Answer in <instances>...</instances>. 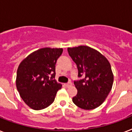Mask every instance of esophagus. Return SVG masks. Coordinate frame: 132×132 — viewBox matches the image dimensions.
I'll use <instances>...</instances> for the list:
<instances>
[{"label":"esophagus","instance_id":"1","mask_svg":"<svg viewBox=\"0 0 132 132\" xmlns=\"http://www.w3.org/2000/svg\"><path fill=\"white\" fill-rule=\"evenodd\" d=\"M65 86H66L67 88H68V87H70L71 86H72V83H71V82L67 83V84H65Z\"/></svg>","mask_w":132,"mask_h":132}]
</instances>
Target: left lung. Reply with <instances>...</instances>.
Instances as JSON below:
<instances>
[{
	"mask_svg": "<svg viewBox=\"0 0 132 132\" xmlns=\"http://www.w3.org/2000/svg\"><path fill=\"white\" fill-rule=\"evenodd\" d=\"M68 52L77 64L78 77H82L74 82L77 94L72 101L84 110L96 108L112 88L114 75L110 62L98 51L87 46L68 48Z\"/></svg>",
	"mask_w": 132,
	"mask_h": 132,
	"instance_id": "8db88e82",
	"label": "left lung"
}]
</instances>
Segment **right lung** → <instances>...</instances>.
Listing matches in <instances>:
<instances>
[{"mask_svg": "<svg viewBox=\"0 0 132 132\" xmlns=\"http://www.w3.org/2000/svg\"><path fill=\"white\" fill-rule=\"evenodd\" d=\"M63 48H43L24 58L16 75V88L24 102L35 110L48 107L62 84L57 82L55 64Z\"/></svg>", "mask_w": 132, "mask_h": 132, "instance_id": "obj_1", "label": "right lung"}]
</instances>
